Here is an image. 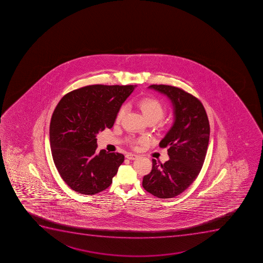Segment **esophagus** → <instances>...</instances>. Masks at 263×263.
<instances>
[{
  "instance_id": "34e87169",
  "label": "esophagus",
  "mask_w": 263,
  "mask_h": 263,
  "mask_svg": "<svg viewBox=\"0 0 263 263\" xmlns=\"http://www.w3.org/2000/svg\"><path fill=\"white\" fill-rule=\"evenodd\" d=\"M138 157V155H136V154H127V155H126V158H127V159H130V160H135V159H137Z\"/></svg>"
}]
</instances>
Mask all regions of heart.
Returning <instances> with one entry per match:
<instances>
[{"mask_svg":"<svg viewBox=\"0 0 263 263\" xmlns=\"http://www.w3.org/2000/svg\"><path fill=\"white\" fill-rule=\"evenodd\" d=\"M136 105L139 109H141V112L143 113L144 117H146L147 121H154V122H159V120H161L164 117L165 112H166V108L164 106V104L162 103L160 100L156 99V98H145L136 103ZM125 111H126V107L122 106L120 108L119 110L117 112V121L119 122L122 120V117L124 116ZM146 138H140L136 141V144L146 143Z\"/></svg>","mask_w":263,"mask_h":263,"instance_id":"1","label":"heart"}]
</instances>
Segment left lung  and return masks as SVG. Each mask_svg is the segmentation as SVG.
Instances as JSON below:
<instances>
[{"mask_svg": "<svg viewBox=\"0 0 263 263\" xmlns=\"http://www.w3.org/2000/svg\"><path fill=\"white\" fill-rule=\"evenodd\" d=\"M149 88L166 95L173 105L174 122L160 141L168 147L164 164L153 159V168L143 177L142 186L152 195L167 199L179 195L196 179L208 151L210 126L201 102L182 89L166 85Z\"/></svg>", "mask_w": 263, "mask_h": 263, "instance_id": "8db88e82", "label": "left lung"}]
</instances>
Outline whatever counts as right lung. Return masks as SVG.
Wrapping results in <instances>:
<instances>
[{
	"instance_id": "add662e5",
	"label": "right lung",
	"mask_w": 263,
	"mask_h": 263,
	"mask_svg": "<svg viewBox=\"0 0 263 263\" xmlns=\"http://www.w3.org/2000/svg\"><path fill=\"white\" fill-rule=\"evenodd\" d=\"M136 86H84L66 94L53 112L50 142L63 181L77 193L95 195L111 184L124 155L101 150L96 136L111 128L117 112Z\"/></svg>"
}]
</instances>
